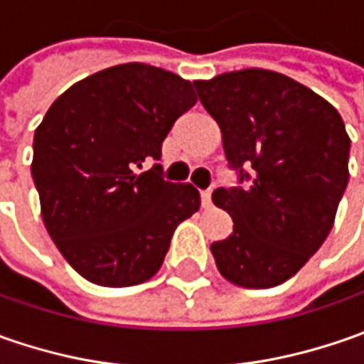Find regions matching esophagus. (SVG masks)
Returning <instances> with one entry per match:
<instances>
[{
	"instance_id": "34e87169",
	"label": "esophagus",
	"mask_w": 364,
	"mask_h": 364,
	"mask_svg": "<svg viewBox=\"0 0 364 364\" xmlns=\"http://www.w3.org/2000/svg\"><path fill=\"white\" fill-rule=\"evenodd\" d=\"M200 200H203L204 208H210V204H213V198H210V190H204V192H200Z\"/></svg>"
}]
</instances>
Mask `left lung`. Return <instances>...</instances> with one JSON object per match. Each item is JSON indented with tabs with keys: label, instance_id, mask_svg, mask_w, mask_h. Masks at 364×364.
I'll use <instances>...</instances> for the list:
<instances>
[{
	"label": "left lung",
	"instance_id": "obj_1",
	"mask_svg": "<svg viewBox=\"0 0 364 364\" xmlns=\"http://www.w3.org/2000/svg\"><path fill=\"white\" fill-rule=\"evenodd\" d=\"M194 89L220 127L229 168L249 180L213 194L232 218L231 235L210 245L218 272L235 286H279L334 225L348 184L343 117L308 87L263 68L194 80Z\"/></svg>",
	"mask_w": 364,
	"mask_h": 364
}]
</instances>
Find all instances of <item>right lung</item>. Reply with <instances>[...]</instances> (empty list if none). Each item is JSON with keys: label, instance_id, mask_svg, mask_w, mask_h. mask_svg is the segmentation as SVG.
Here are the masks:
<instances>
[{"label": "right lung", "instance_id": "right-lung-1", "mask_svg": "<svg viewBox=\"0 0 364 364\" xmlns=\"http://www.w3.org/2000/svg\"><path fill=\"white\" fill-rule=\"evenodd\" d=\"M198 99L192 82L127 63L75 82L34 133L32 178L46 231L91 284L154 277L176 227L200 208L192 184L161 178V141Z\"/></svg>", "mask_w": 364, "mask_h": 364}]
</instances>
